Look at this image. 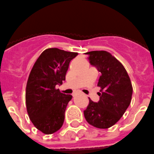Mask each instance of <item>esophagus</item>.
<instances>
[{"mask_svg": "<svg viewBox=\"0 0 154 154\" xmlns=\"http://www.w3.org/2000/svg\"><path fill=\"white\" fill-rule=\"evenodd\" d=\"M77 93H73V97H76V96H77Z\"/></svg>", "mask_w": 154, "mask_h": 154, "instance_id": "34e87169", "label": "esophagus"}]
</instances>
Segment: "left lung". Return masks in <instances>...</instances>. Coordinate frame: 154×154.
Returning <instances> with one entry per match:
<instances>
[{
	"label": "left lung",
	"mask_w": 154,
	"mask_h": 154,
	"mask_svg": "<svg viewBox=\"0 0 154 154\" xmlns=\"http://www.w3.org/2000/svg\"><path fill=\"white\" fill-rule=\"evenodd\" d=\"M90 64L101 73L97 86L101 87L98 103L89 98L84 111L87 122L98 128H109L122 117L131 101L130 77L124 66L109 52L92 51L85 53Z\"/></svg>",
	"instance_id": "left-lung-1"
}]
</instances>
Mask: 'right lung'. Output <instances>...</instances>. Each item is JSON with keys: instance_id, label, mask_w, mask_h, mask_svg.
I'll return each instance as SVG.
<instances>
[{"instance_id": "right-lung-1", "label": "right lung", "mask_w": 154, "mask_h": 154, "mask_svg": "<svg viewBox=\"0 0 154 154\" xmlns=\"http://www.w3.org/2000/svg\"><path fill=\"white\" fill-rule=\"evenodd\" d=\"M78 54L56 48L45 49L38 57L29 76L26 104L29 117L35 128L45 134L59 130L71 95L61 93L57 85L65 80L70 61Z\"/></svg>"}]
</instances>
